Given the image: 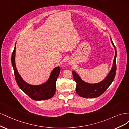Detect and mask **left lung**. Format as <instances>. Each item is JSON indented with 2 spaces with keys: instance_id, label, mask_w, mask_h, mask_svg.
<instances>
[{
  "instance_id": "obj_1",
  "label": "left lung",
  "mask_w": 129,
  "mask_h": 129,
  "mask_svg": "<svg viewBox=\"0 0 129 129\" xmlns=\"http://www.w3.org/2000/svg\"><path fill=\"white\" fill-rule=\"evenodd\" d=\"M110 40L112 44L115 48V55L112 68L105 79H103L101 82L96 83V84H89V83L83 81L75 71H72L74 80L77 83L76 92L80 96L89 99L99 97L105 92L106 89L110 86L112 82L113 81L116 71V58L117 56V51H116V47H115L111 37Z\"/></svg>"
}]
</instances>
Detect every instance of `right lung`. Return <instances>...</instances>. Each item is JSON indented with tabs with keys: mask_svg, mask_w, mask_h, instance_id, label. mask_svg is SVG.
<instances>
[{
	"mask_svg": "<svg viewBox=\"0 0 129 129\" xmlns=\"http://www.w3.org/2000/svg\"><path fill=\"white\" fill-rule=\"evenodd\" d=\"M15 49L16 44L12 55L11 61L13 66L15 80L18 85L23 92L31 99L35 101L48 100L53 97L55 94L56 81L60 73V68L57 66L54 69L50 75L48 80L39 85H32L24 81L18 73L15 65Z\"/></svg>",
	"mask_w": 129,
	"mask_h": 129,
	"instance_id": "obj_1",
	"label": "right lung"
}]
</instances>
